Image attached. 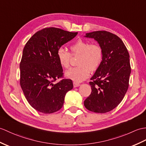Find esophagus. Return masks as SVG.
Here are the masks:
<instances>
[{"label":"esophagus","instance_id":"obj_1","mask_svg":"<svg viewBox=\"0 0 146 146\" xmlns=\"http://www.w3.org/2000/svg\"><path fill=\"white\" fill-rule=\"evenodd\" d=\"M80 85V84L79 83H76V82H73V86H74V88L78 87V86H79Z\"/></svg>","mask_w":146,"mask_h":146}]
</instances>
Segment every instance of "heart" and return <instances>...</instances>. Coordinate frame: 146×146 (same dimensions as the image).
Returning a JSON list of instances; mask_svg holds the SVG:
<instances>
[{"label":"heart","mask_w":146,"mask_h":146,"mask_svg":"<svg viewBox=\"0 0 146 146\" xmlns=\"http://www.w3.org/2000/svg\"><path fill=\"white\" fill-rule=\"evenodd\" d=\"M71 54L63 47L57 50L56 56L61 66L68 68L72 56H78L76 67L70 68L65 73L67 78L76 83L81 82L89 76L90 72L96 71L101 65L103 58L102 48L97 43L78 39L70 46Z\"/></svg>","instance_id":"b5f03b06"}]
</instances>
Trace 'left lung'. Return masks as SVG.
I'll use <instances>...</instances> for the list:
<instances>
[{
	"instance_id": "left-lung-1",
	"label": "left lung",
	"mask_w": 146,
	"mask_h": 146,
	"mask_svg": "<svg viewBox=\"0 0 146 146\" xmlns=\"http://www.w3.org/2000/svg\"><path fill=\"white\" fill-rule=\"evenodd\" d=\"M102 48L103 58L91 77V93L84 101L87 110L105 113L114 109L126 94L131 72L129 55L119 36L107 31L86 33Z\"/></svg>"
}]
</instances>
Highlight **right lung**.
Segmentation results:
<instances>
[{
    "label": "right lung",
    "instance_id": "add662e5",
    "mask_svg": "<svg viewBox=\"0 0 146 146\" xmlns=\"http://www.w3.org/2000/svg\"><path fill=\"white\" fill-rule=\"evenodd\" d=\"M77 34L48 27L36 32L25 44L20 63V84L27 101L36 111L50 114L60 110L66 93L73 89L71 80L53 82L63 76L57 50Z\"/></svg>",
    "mask_w": 146,
    "mask_h": 146
}]
</instances>
